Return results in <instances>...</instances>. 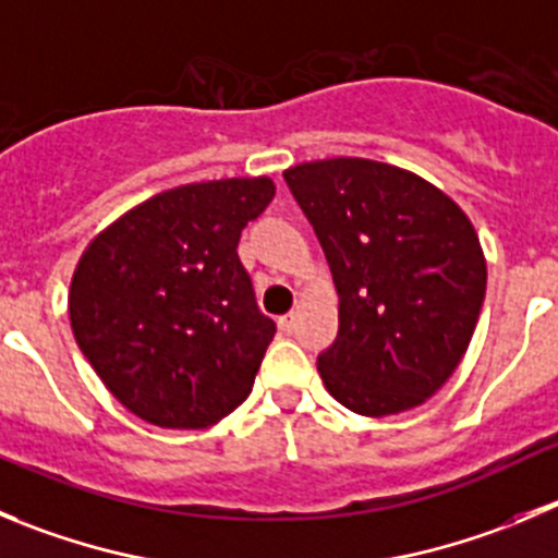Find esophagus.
Instances as JSON below:
<instances>
[{
	"label": "esophagus",
	"mask_w": 558,
	"mask_h": 558,
	"mask_svg": "<svg viewBox=\"0 0 558 558\" xmlns=\"http://www.w3.org/2000/svg\"><path fill=\"white\" fill-rule=\"evenodd\" d=\"M294 327H296L294 311H291V314H286V316H280V330H283L286 336H291V332H294Z\"/></svg>",
	"instance_id": "34e87169"
}]
</instances>
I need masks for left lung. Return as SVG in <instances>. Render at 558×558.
Instances as JSON below:
<instances>
[{
    "mask_svg": "<svg viewBox=\"0 0 558 558\" xmlns=\"http://www.w3.org/2000/svg\"><path fill=\"white\" fill-rule=\"evenodd\" d=\"M283 179L336 280L338 336L316 357L330 397L374 418L424 404L460 366L484 303L471 220L383 161H305Z\"/></svg>",
    "mask_w": 558,
    "mask_h": 558,
    "instance_id": "1",
    "label": "left lung"
}]
</instances>
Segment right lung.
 Masks as SVG:
<instances>
[{"label": "right lung", "mask_w": 558, "mask_h": 558, "mask_svg": "<svg viewBox=\"0 0 558 558\" xmlns=\"http://www.w3.org/2000/svg\"><path fill=\"white\" fill-rule=\"evenodd\" d=\"M272 197L269 179L175 186L87 244L68 296L74 338L148 424L203 429L250 397L278 327L236 247Z\"/></svg>", "instance_id": "obj_1"}]
</instances>
